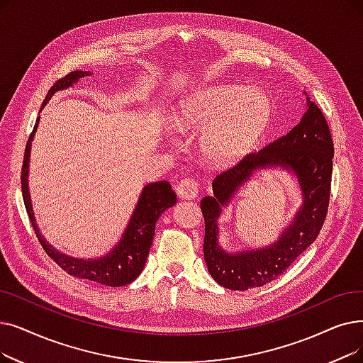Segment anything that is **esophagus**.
I'll return each instance as SVG.
<instances>
[{"label": "esophagus", "mask_w": 363, "mask_h": 363, "mask_svg": "<svg viewBox=\"0 0 363 363\" xmlns=\"http://www.w3.org/2000/svg\"><path fill=\"white\" fill-rule=\"evenodd\" d=\"M177 193L181 199H186V200H191L197 197L199 193V184L194 179L190 178H185L182 179L178 186H177Z\"/></svg>", "instance_id": "obj_1"}]
</instances>
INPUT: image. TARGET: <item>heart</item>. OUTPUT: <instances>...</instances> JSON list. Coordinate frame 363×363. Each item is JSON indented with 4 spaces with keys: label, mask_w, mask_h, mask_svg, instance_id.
<instances>
[{
    "label": "heart",
    "mask_w": 363,
    "mask_h": 363,
    "mask_svg": "<svg viewBox=\"0 0 363 363\" xmlns=\"http://www.w3.org/2000/svg\"><path fill=\"white\" fill-rule=\"evenodd\" d=\"M272 113V102L259 89L213 86L181 102L175 125L184 133L206 130L201 138L204 157L215 164H228L257 143Z\"/></svg>",
    "instance_id": "obj_1"
}]
</instances>
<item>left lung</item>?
<instances>
[{"instance_id":"1","label":"left lung","mask_w":363,"mask_h":363,"mask_svg":"<svg viewBox=\"0 0 363 363\" xmlns=\"http://www.w3.org/2000/svg\"><path fill=\"white\" fill-rule=\"evenodd\" d=\"M307 113L295 128L258 152L220 172L212 182L213 196L203 197V254L211 276L220 286L246 291L262 286L283 274L320 233L328 213L334 143L320 108L307 98ZM291 169L303 193V204L293 223L273 245L243 252H225L217 242V218L238 186L255 169L265 167Z\"/></svg>"}]
</instances>
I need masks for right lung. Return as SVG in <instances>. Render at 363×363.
Returning a JSON list of instances; mask_svg holds the SVG:
<instances>
[{
    "instance_id": "add662e5",
    "label": "right lung",
    "mask_w": 363,
    "mask_h": 363,
    "mask_svg": "<svg viewBox=\"0 0 363 363\" xmlns=\"http://www.w3.org/2000/svg\"><path fill=\"white\" fill-rule=\"evenodd\" d=\"M87 75H90L89 71H72L64 78H60V80H57L52 86L49 93H47V96L41 105V109L47 102H49V99L57 90L68 89L74 83L80 80V78ZM38 121H40V117L37 118L34 130L30 133L26 143L21 182H22V196H23L25 208L43 249L62 270H65L71 276L98 281L105 286L117 288V286L129 285V283H132L140 274V272L144 270V265H145L148 252L152 243V238H154L155 223L167 208H172L173 204L177 203L175 191L172 190V186L167 181L152 182L145 185L143 193H140L136 208L130 216L129 225L121 235L120 243L116 245V247L111 252H108L105 257L93 258V259H78L67 254H62V252L56 250L55 247H52V245L47 243L45 239H43V235L37 228V223L33 212V204H30V197H29V188H28L29 154H30V143H33L34 133L38 128Z\"/></svg>"
}]
</instances>
